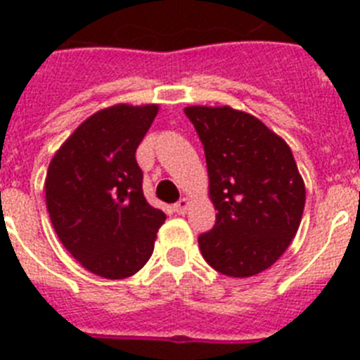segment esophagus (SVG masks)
Segmentation results:
<instances>
[{
	"label": "esophagus",
	"instance_id": "obj_1",
	"mask_svg": "<svg viewBox=\"0 0 360 360\" xmlns=\"http://www.w3.org/2000/svg\"><path fill=\"white\" fill-rule=\"evenodd\" d=\"M191 205V200L189 198H182V200H178L176 203H174V211L178 212V214H186L187 209H189Z\"/></svg>",
	"mask_w": 360,
	"mask_h": 360
}]
</instances>
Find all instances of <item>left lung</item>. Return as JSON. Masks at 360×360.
Returning a JSON list of instances; mask_svg holds the SVG:
<instances>
[{
	"instance_id": "obj_1",
	"label": "left lung",
	"mask_w": 360,
	"mask_h": 360,
	"mask_svg": "<svg viewBox=\"0 0 360 360\" xmlns=\"http://www.w3.org/2000/svg\"><path fill=\"white\" fill-rule=\"evenodd\" d=\"M205 151L216 224L198 238L205 262L231 278L274 265L303 218L304 189L290 148L257 117L231 106H187Z\"/></svg>"
}]
</instances>
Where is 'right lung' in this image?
Returning <instances> with one entry per match:
<instances>
[{"label": "right lung", "mask_w": 360, "mask_h": 360, "mask_svg": "<svg viewBox=\"0 0 360 360\" xmlns=\"http://www.w3.org/2000/svg\"><path fill=\"white\" fill-rule=\"evenodd\" d=\"M158 104H115L95 111L56 151L44 178L57 236L86 270L106 279L148 263L165 214L142 193L135 153Z\"/></svg>", "instance_id": "1"}]
</instances>
